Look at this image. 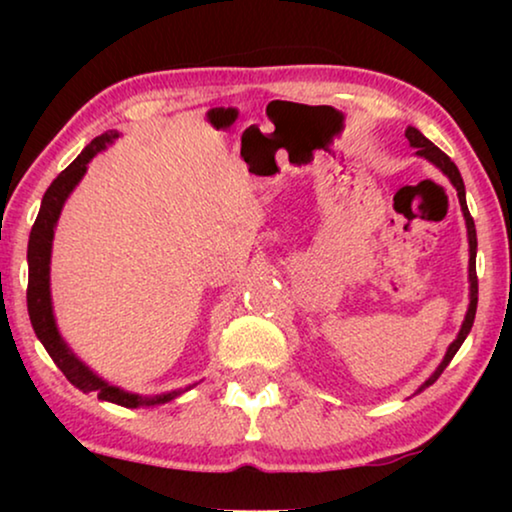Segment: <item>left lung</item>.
<instances>
[{
	"label": "left lung",
	"instance_id": "8db88e82",
	"mask_svg": "<svg viewBox=\"0 0 512 512\" xmlns=\"http://www.w3.org/2000/svg\"><path fill=\"white\" fill-rule=\"evenodd\" d=\"M405 137H408L410 146H415L419 156L429 158L433 165H438L440 170H443V172L447 174V177H450V181L454 184V188H457L459 205H461V212H464L466 228H468V244H471V263H468V279H471V305H468V312H466L464 324H461V331H459V335H457V340H454L452 345H450V349H447V354H445L443 363H440L436 373H433V375L429 377V380L424 382V387H422V389H426V387H429V384H433V382L438 380L440 373H443V370L447 368V363H450V361L454 359V354L459 352L461 342L466 340V335H468V331H471V326H473L475 310H478V275H475V249H478V237H475V223H473V216H471V212H468V207H466V188H464V179H461V174H459V170H457V165L452 163V160H450V156H447V153H443V151L438 149L436 144L429 142V139H426V137L422 135V132H419L417 128H408V130H405Z\"/></svg>",
	"mask_w": 512,
	"mask_h": 512
}]
</instances>
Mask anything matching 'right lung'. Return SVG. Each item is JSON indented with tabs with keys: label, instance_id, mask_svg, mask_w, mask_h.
<instances>
[{
	"label": "right lung",
	"instance_id": "1",
	"mask_svg": "<svg viewBox=\"0 0 512 512\" xmlns=\"http://www.w3.org/2000/svg\"><path fill=\"white\" fill-rule=\"evenodd\" d=\"M118 137L116 130H107L104 135L95 137L86 149L79 153V158L74 160L72 165H67L58 177L53 179V184L48 186L44 193V200H41V209L37 221H34L32 233H30V244H27V265H30V279H27V312H30V321L34 333L41 340V345L46 347V352L51 354L55 366L62 370V375L67 377L74 387L81 391H93L97 398L102 401L123 405V408H139V405H160L172 401L184 391H170V394L160 396H137L128 394V391L111 387L100 377L90 373V370L83 366V363L76 359V356L69 352V347L62 342L58 328H55L53 310H51V289H48V265H51V244H53V228L55 221H58L60 209L65 205L67 195L72 193V188L79 184L83 174H86V165L90 158H95L97 151H102L109 142H114Z\"/></svg>",
	"mask_w": 512,
	"mask_h": 512
}]
</instances>
